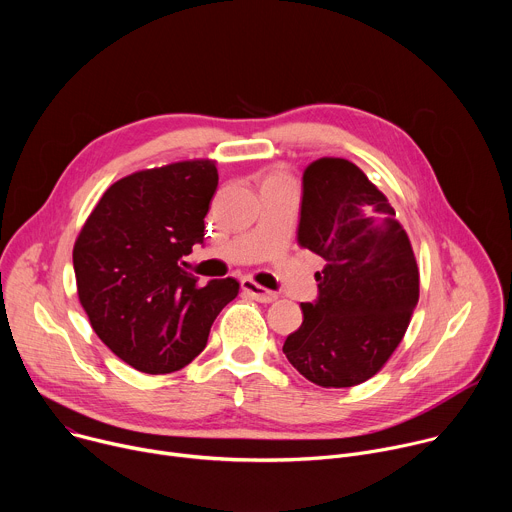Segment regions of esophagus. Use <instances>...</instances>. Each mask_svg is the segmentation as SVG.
Returning <instances> with one entry per match:
<instances>
[{"label":"esophagus","instance_id":"34e87169","mask_svg":"<svg viewBox=\"0 0 512 512\" xmlns=\"http://www.w3.org/2000/svg\"><path fill=\"white\" fill-rule=\"evenodd\" d=\"M241 287H243V291H245L247 296H251L253 300H257V302H261V304H271V302L277 300L275 291H269V289L257 285L255 281H251V279H243V281H241Z\"/></svg>","mask_w":512,"mask_h":512}]
</instances>
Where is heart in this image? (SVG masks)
I'll return each mask as SVG.
<instances>
[{
    "instance_id": "b5f03b06",
    "label": "heart",
    "mask_w": 512,
    "mask_h": 512,
    "mask_svg": "<svg viewBox=\"0 0 512 512\" xmlns=\"http://www.w3.org/2000/svg\"><path fill=\"white\" fill-rule=\"evenodd\" d=\"M273 182H289V178H287V174L283 170L275 168V170L267 172V176H265V184H273Z\"/></svg>"
}]
</instances>
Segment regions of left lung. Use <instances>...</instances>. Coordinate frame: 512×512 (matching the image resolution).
<instances>
[{
    "label": "left lung",
    "instance_id": "left-lung-1",
    "mask_svg": "<svg viewBox=\"0 0 512 512\" xmlns=\"http://www.w3.org/2000/svg\"><path fill=\"white\" fill-rule=\"evenodd\" d=\"M298 243L324 259L318 300L285 338L287 360L320 387L377 375L405 336L419 271L387 196L342 158L312 162L302 178Z\"/></svg>",
    "mask_w": 512,
    "mask_h": 512
}]
</instances>
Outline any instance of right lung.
Masks as SVG:
<instances>
[{
    "instance_id": "add662e5",
    "label": "right lung",
    "mask_w": 512,
    "mask_h": 512,
    "mask_svg": "<svg viewBox=\"0 0 512 512\" xmlns=\"http://www.w3.org/2000/svg\"><path fill=\"white\" fill-rule=\"evenodd\" d=\"M216 186L210 160L125 176L101 196L72 249L93 330L141 373L184 369L204 350L218 312L239 294L233 277L200 285L180 267L204 243Z\"/></svg>"
}]
</instances>
